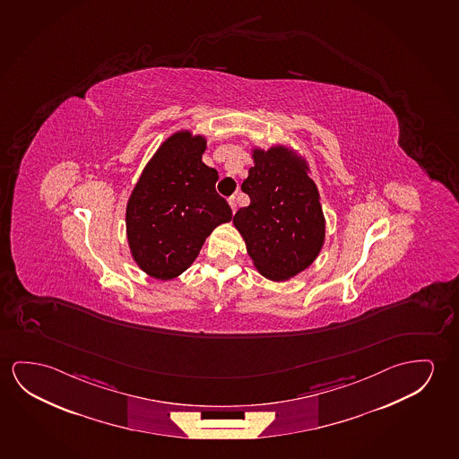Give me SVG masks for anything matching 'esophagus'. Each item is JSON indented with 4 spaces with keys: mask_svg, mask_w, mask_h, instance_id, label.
<instances>
[{
    "mask_svg": "<svg viewBox=\"0 0 459 459\" xmlns=\"http://www.w3.org/2000/svg\"><path fill=\"white\" fill-rule=\"evenodd\" d=\"M229 204H230V208H232V212H237V197L229 198Z\"/></svg>",
    "mask_w": 459,
    "mask_h": 459,
    "instance_id": "esophagus-1",
    "label": "esophagus"
}]
</instances>
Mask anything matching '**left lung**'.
I'll return each instance as SVG.
<instances>
[{
    "instance_id": "1",
    "label": "left lung",
    "mask_w": 459,
    "mask_h": 459,
    "mask_svg": "<svg viewBox=\"0 0 459 459\" xmlns=\"http://www.w3.org/2000/svg\"><path fill=\"white\" fill-rule=\"evenodd\" d=\"M241 191L251 204L235 212L233 224L262 275L284 281L308 267L325 241V216L304 163L281 146L255 149Z\"/></svg>"
}]
</instances>
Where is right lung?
I'll list each match as a JSON object with an SVG mask.
<instances>
[{"label": "right lung", "instance_id": "1", "mask_svg": "<svg viewBox=\"0 0 459 459\" xmlns=\"http://www.w3.org/2000/svg\"><path fill=\"white\" fill-rule=\"evenodd\" d=\"M204 136L179 132L163 143L127 204V237L148 275L171 280L195 261L206 237L232 219L216 192L218 171L202 162Z\"/></svg>", "mask_w": 459, "mask_h": 459}]
</instances>
